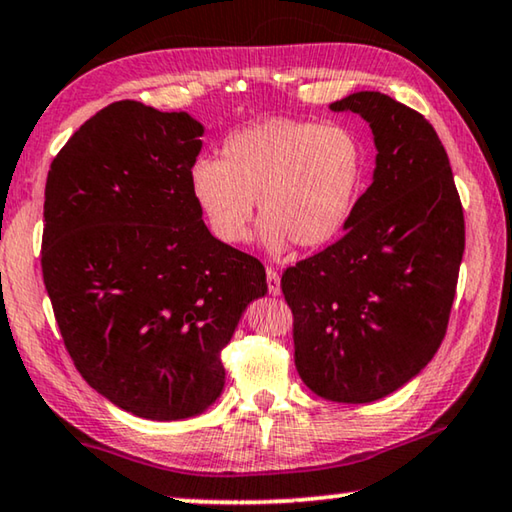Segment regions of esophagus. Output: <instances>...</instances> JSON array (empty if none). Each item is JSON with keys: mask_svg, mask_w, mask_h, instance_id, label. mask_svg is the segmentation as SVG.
<instances>
[{"mask_svg": "<svg viewBox=\"0 0 512 512\" xmlns=\"http://www.w3.org/2000/svg\"><path fill=\"white\" fill-rule=\"evenodd\" d=\"M266 285H269L271 296H280V275L275 269H266Z\"/></svg>", "mask_w": 512, "mask_h": 512, "instance_id": "34e87169", "label": "esophagus"}]
</instances>
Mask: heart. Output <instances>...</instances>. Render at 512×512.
Returning a JSON list of instances; mask_svg holds the SVG:
<instances>
[{
	"label": "heart",
	"mask_w": 512,
	"mask_h": 512,
	"mask_svg": "<svg viewBox=\"0 0 512 512\" xmlns=\"http://www.w3.org/2000/svg\"><path fill=\"white\" fill-rule=\"evenodd\" d=\"M367 184V148L346 125L273 118L234 132L221 161L198 159L191 191L225 243L250 234L255 200L259 239L271 253L321 248L351 221Z\"/></svg>",
	"instance_id": "b5f03b06"
}]
</instances>
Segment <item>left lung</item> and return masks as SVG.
Here are the masks:
<instances>
[{
    "mask_svg": "<svg viewBox=\"0 0 512 512\" xmlns=\"http://www.w3.org/2000/svg\"><path fill=\"white\" fill-rule=\"evenodd\" d=\"M367 120L373 182L344 237L282 273L296 369L316 396L373 403L433 360L465 253V218L433 125L378 91L332 102Z\"/></svg>",
    "mask_w": 512,
    "mask_h": 512,
    "instance_id": "8db88e82",
    "label": "left lung"
}]
</instances>
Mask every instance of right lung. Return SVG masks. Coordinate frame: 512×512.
<instances>
[{"instance_id":"add662e5","label":"right lung","mask_w":512,"mask_h":512,"mask_svg":"<svg viewBox=\"0 0 512 512\" xmlns=\"http://www.w3.org/2000/svg\"><path fill=\"white\" fill-rule=\"evenodd\" d=\"M205 134L184 111L113 102L56 154L43 280L81 378L152 421L205 412L221 351L266 294L259 259L212 237L191 191Z\"/></svg>"}]
</instances>
